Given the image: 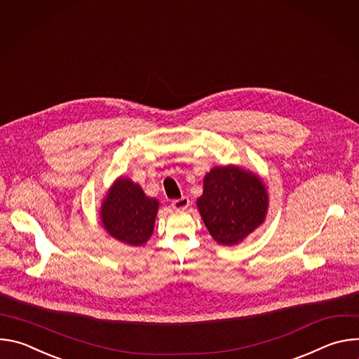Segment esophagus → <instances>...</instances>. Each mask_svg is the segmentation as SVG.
<instances>
[{"label": "esophagus", "instance_id": "1", "mask_svg": "<svg viewBox=\"0 0 359 359\" xmlns=\"http://www.w3.org/2000/svg\"><path fill=\"white\" fill-rule=\"evenodd\" d=\"M189 206H190V200H189V197H186V196H182L180 198H176V200L172 201V208H173L175 210H184V209H187Z\"/></svg>", "mask_w": 359, "mask_h": 359}]
</instances>
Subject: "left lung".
I'll return each instance as SVG.
<instances>
[{
    "label": "left lung",
    "instance_id": "obj_1",
    "mask_svg": "<svg viewBox=\"0 0 359 359\" xmlns=\"http://www.w3.org/2000/svg\"><path fill=\"white\" fill-rule=\"evenodd\" d=\"M197 209L212 237L223 245L241 243L263 224L269 194L263 180L238 166H216L203 180Z\"/></svg>",
    "mask_w": 359,
    "mask_h": 359
}]
</instances>
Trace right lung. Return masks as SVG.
Masks as SVG:
<instances>
[{
  "label": "right lung",
  "instance_id": "right-lung-1",
  "mask_svg": "<svg viewBox=\"0 0 359 359\" xmlns=\"http://www.w3.org/2000/svg\"><path fill=\"white\" fill-rule=\"evenodd\" d=\"M159 201L147 197L139 184L119 177L100 208V222L116 240L129 245L144 244L155 227Z\"/></svg>",
  "mask_w": 359,
  "mask_h": 359
}]
</instances>
